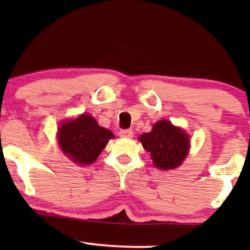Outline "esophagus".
<instances>
[{
    "mask_svg": "<svg viewBox=\"0 0 250 250\" xmlns=\"http://www.w3.org/2000/svg\"><path fill=\"white\" fill-rule=\"evenodd\" d=\"M120 135L123 138H132L133 137V130L132 129H122L120 132Z\"/></svg>",
    "mask_w": 250,
    "mask_h": 250,
    "instance_id": "esophagus-1",
    "label": "esophagus"
}]
</instances>
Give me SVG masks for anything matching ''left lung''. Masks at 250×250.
I'll use <instances>...</instances> for the list:
<instances>
[{"mask_svg": "<svg viewBox=\"0 0 250 250\" xmlns=\"http://www.w3.org/2000/svg\"><path fill=\"white\" fill-rule=\"evenodd\" d=\"M139 140L151 153L153 165L163 170L179 167L185 160L190 145L188 137L180 128L163 120L155 123L150 133L140 135Z\"/></svg>", "mask_w": 250, "mask_h": 250, "instance_id": "left-lung-1", "label": "left lung"}]
</instances>
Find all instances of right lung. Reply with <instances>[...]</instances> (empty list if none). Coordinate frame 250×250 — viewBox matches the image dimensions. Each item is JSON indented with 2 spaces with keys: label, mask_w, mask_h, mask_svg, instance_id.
Segmentation results:
<instances>
[{
  "label": "right lung",
  "mask_w": 250,
  "mask_h": 250,
  "mask_svg": "<svg viewBox=\"0 0 250 250\" xmlns=\"http://www.w3.org/2000/svg\"><path fill=\"white\" fill-rule=\"evenodd\" d=\"M111 138H113L112 133L100 127L87 113L74 121L64 122L58 132V141L62 152L81 165L94 162Z\"/></svg>",
  "instance_id": "obj_1"
}]
</instances>
